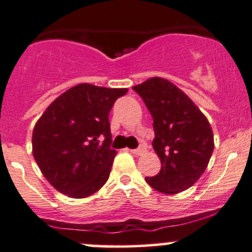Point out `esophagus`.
<instances>
[{
    "mask_svg": "<svg viewBox=\"0 0 252 252\" xmlns=\"http://www.w3.org/2000/svg\"><path fill=\"white\" fill-rule=\"evenodd\" d=\"M130 152L133 155H135V156H140L145 152V149L144 147H139V149H135V150H130Z\"/></svg>",
    "mask_w": 252,
    "mask_h": 252,
    "instance_id": "obj_1",
    "label": "esophagus"
}]
</instances>
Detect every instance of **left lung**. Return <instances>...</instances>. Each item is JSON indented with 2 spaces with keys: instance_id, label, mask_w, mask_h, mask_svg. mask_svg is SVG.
Returning <instances> with one entry per match:
<instances>
[{
  "instance_id": "8db88e82",
  "label": "left lung",
  "mask_w": 252,
  "mask_h": 252,
  "mask_svg": "<svg viewBox=\"0 0 252 252\" xmlns=\"http://www.w3.org/2000/svg\"><path fill=\"white\" fill-rule=\"evenodd\" d=\"M154 119L152 146L161 171L145 180L163 194H178L200 179L212 156L215 141L207 118L191 98L169 80L147 79L133 86Z\"/></svg>"
}]
</instances>
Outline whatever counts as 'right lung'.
<instances>
[{"instance_id":"right-lung-1","label":"right lung","mask_w":252,"mask_h":252,"mask_svg":"<svg viewBox=\"0 0 252 252\" xmlns=\"http://www.w3.org/2000/svg\"><path fill=\"white\" fill-rule=\"evenodd\" d=\"M128 89L83 83L58 96L32 130V156L47 182L73 199L91 196L110 177L116 150L108 114Z\"/></svg>"}]
</instances>
